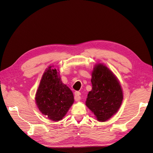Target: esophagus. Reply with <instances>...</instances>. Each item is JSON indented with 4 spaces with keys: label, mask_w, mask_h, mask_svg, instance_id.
I'll list each match as a JSON object with an SVG mask.
<instances>
[{
    "label": "esophagus",
    "mask_w": 153,
    "mask_h": 153,
    "mask_svg": "<svg viewBox=\"0 0 153 153\" xmlns=\"http://www.w3.org/2000/svg\"><path fill=\"white\" fill-rule=\"evenodd\" d=\"M74 99L76 101H79L81 100V93L79 91H76L74 93Z\"/></svg>",
    "instance_id": "1"
}]
</instances>
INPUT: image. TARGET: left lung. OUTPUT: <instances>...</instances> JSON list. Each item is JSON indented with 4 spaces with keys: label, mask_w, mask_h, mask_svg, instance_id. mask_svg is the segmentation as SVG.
<instances>
[{
    "label": "left lung",
    "mask_w": 153,
    "mask_h": 153,
    "mask_svg": "<svg viewBox=\"0 0 153 153\" xmlns=\"http://www.w3.org/2000/svg\"><path fill=\"white\" fill-rule=\"evenodd\" d=\"M92 90L86 105L100 122L109 120L118 111L123 99L121 86L117 77L102 63L95 65L91 73Z\"/></svg>",
    "instance_id": "obj_1"
}]
</instances>
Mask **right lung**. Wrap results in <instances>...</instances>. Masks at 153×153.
Instances as JSON below:
<instances>
[{"label":"right lung","instance_id":"add662e5","mask_svg":"<svg viewBox=\"0 0 153 153\" xmlns=\"http://www.w3.org/2000/svg\"><path fill=\"white\" fill-rule=\"evenodd\" d=\"M50 66L44 71L35 97L43 115L53 121L63 119L73 104V93L61 81L59 70Z\"/></svg>","mask_w":153,"mask_h":153}]
</instances>
